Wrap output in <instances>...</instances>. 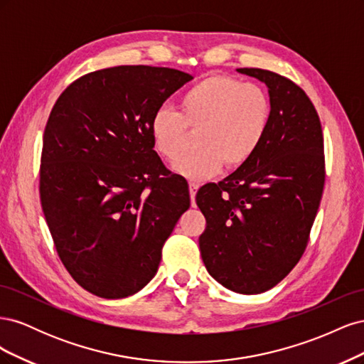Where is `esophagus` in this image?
Wrapping results in <instances>:
<instances>
[{
    "label": "esophagus",
    "mask_w": 364,
    "mask_h": 364,
    "mask_svg": "<svg viewBox=\"0 0 364 364\" xmlns=\"http://www.w3.org/2000/svg\"><path fill=\"white\" fill-rule=\"evenodd\" d=\"M197 190H199V185L194 183V182H190V197H191L193 202H194V197H196Z\"/></svg>",
    "instance_id": "34e87169"
}]
</instances>
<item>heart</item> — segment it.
Masks as SVG:
<instances>
[{"label": "heart", "instance_id": "heart-1", "mask_svg": "<svg viewBox=\"0 0 364 364\" xmlns=\"http://www.w3.org/2000/svg\"><path fill=\"white\" fill-rule=\"evenodd\" d=\"M272 121V100L262 86L234 77L209 75L190 86L178 100V112L161 107L150 118L155 151L165 161L179 158L186 127L197 129L196 150L176 161L173 170L200 181L214 176L225 162L240 167L258 150Z\"/></svg>", "mask_w": 364, "mask_h": 364}]
</instances>
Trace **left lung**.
Wrapping results in <instances>:
<instances>
[{"mask_svg": "<svg viewBox=\"0 0 364 364\" xmlns=\"http://www.w3.org/2000/svg\"><path fill=\"white\" fill-rule=\"evenodd\" d=\"M237 71L266 83L272 121L247 162L197 191L206 218L199 246L217 282L258 294L287 277L306 247L325 183L323 135L311 100L287 77Z\"/></svg>", "mask_w": 364, "mask_h": 364, "instance_id": "obj_1", "label": "left lung"}]
</instances>
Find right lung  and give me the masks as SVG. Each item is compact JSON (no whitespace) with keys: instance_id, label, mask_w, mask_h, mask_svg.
I'll return each mask as SVG.
<instances>
[{"instance_id":"right-lung-1","label":"right lung","mask_w":364,"mask_h":364,"mask_svg":"<svg viewBox=\"0 0 364 364\" xmlns=\"http://www.w3.org/2000/svg\"><path fill=\"white\" fill-rule=\"evenodd\" d=\"M193 77L121 65L73 82L43 132L41 203L65 269L90 293L121 299L155 277L190 208L179 174L153 150L150 118Z\"/></svg>"}]
</instances>
